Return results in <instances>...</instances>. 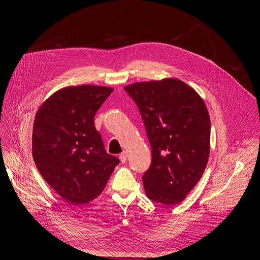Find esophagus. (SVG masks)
Listing matches in <instances>:
<instances>
[{"label": "esophagus", "instance_id": "34e87169", "mask_svg": "<svg viewBox=\"0 0 260 260\" xmlns=\"http://www.w3.org/2000/svg\"><path fill=\"white\" fill-rule=\"evenodd\" d=\"M119 158H120V160H121L122 163H125V162L127 161V152H125V151L122 152V153L120 154Z\"/></svg>", "mask_w": 260, "mask_h": 260}]
</instances>
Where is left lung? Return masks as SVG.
Listing matches in <instances>:
<instances>
[{
    "label": "left lung",
    "mask_w": 260,
    "mask_h": 260,
    "mask_svg": "<svg viewBox=\"0 0 260 260\" xmlns=\"http://www.w3.org/2000/svg\"><path fill=\"white\" fill-rule=\"evenodd\" d=\"M138 106L152 161L142 179L154 202L174 205L200 180L210 154V118L198 93L184 82L166 78L124 87Z\"/></svg>",
    "instance_id": "obj_1"
}]
</instances>
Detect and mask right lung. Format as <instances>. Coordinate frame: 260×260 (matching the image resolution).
<instances>
[{"instance_id":"obj_1","label":"right lung","mask_w":260,"mask_h":260,"mask_svg":"<svg viewBox=\"0 0 260 260\" xmlns=\"http://www.w3.org/2000/svg\"><path fill=\"white\" fill-rule=\"evenodd\" d=\"M112 92L104 86L65 87L36 113L33 159L45 181L71 205L97 198L120 162L106 152L94 125L96 112Z\"/></svg>"}]
</instances>
